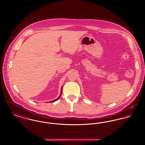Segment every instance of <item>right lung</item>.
I'll list each match as a JSON object with an SVG mask.
<instances>
[{
  "instance_id": "add662e5",
  "label": "right lung",
  "mask_w": 145,
  "mask_h": 145,
  "mask_svg": "<svg viewBox=\"0 0 145 145\" xmlns=\"http://www.w3.org/2000/svg\"><path fill=\"white\" fill-rule=\"evenodd\" d=\"M61 92H62V89H61ZM61 94H60V96H59V97L58 98H57L56 99H55V100H54V101H51V102H55V101H56L57 100H58V99H59V98L60 97V96H61Z\"/></svg>"
}]
</instances>
